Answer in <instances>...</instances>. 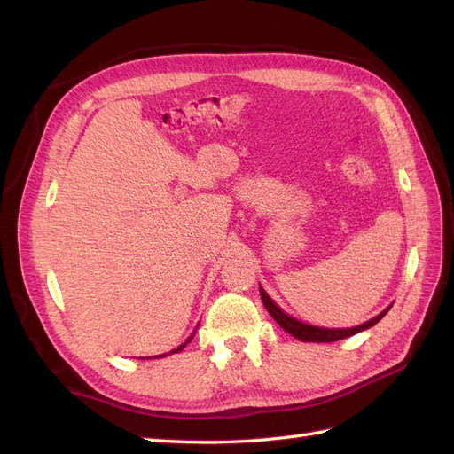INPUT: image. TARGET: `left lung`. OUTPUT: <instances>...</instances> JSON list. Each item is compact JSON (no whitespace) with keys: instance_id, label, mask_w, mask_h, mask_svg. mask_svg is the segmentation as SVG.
<instances>
[{"instance_id":"left-lung-1","label":"left lung","mask_w":454,"mask_h":454,"mask_svg":"<svg viewBox=\"0 0 454 454\" xmlns=\"http://www.w3.org/2000/svg\"><path fill=\"white\" fill-rule=\"evenodd\" d=\"M261 292V299H263V305L265 309L269 310V314L272 316L274 320H277V324L286 329L287 333L294 335L295 339L299 340H305V342H333V340H339V339H347L354 333L358 332H364V329L375 325L384 314H387L390 310V307L387 310H382L379 316H375V318H371L369 322L358 325V327H350V329H327V327H314V325H309V324H303L299 322L295 318H292V316H287L282 309L277 307V303L265 294L263 287H259Z\"/></svg>"}]
</instances>
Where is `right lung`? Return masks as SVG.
<instances>
[{
  "mask_svg": "<svg viewBox=\"0 0 454 454\" xmlns=\"http://www.w3.org/2000/svg\"><path fill=\"white\" fill-rule=\"evenodd\" d=\"M193 337H195V335H193ZM193 337H189V339L184 342V345H180V347H177V348H176V350H172V352H180V350H184V348L187 347V342H191V339H193ZM172 352H170V354H172ZM164 356H167V354H162V356H153V358H164Z\"/></svg>",
  "mask_w": 454,
  "mask_h": 454,
  "instance_id": "add662e5",
  "label": "right lung"
}]
</instances>
